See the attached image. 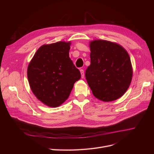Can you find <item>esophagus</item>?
Here are the masks:
<instances>
[{
	"label": "esophagus",
	"mask_w": 154,
	"mask_h": 154,
	"mask_svg": "<svg viewBox=\"0 0 154 154\" xmlns=\"http://www.w3.org/2000/svg\"><path fill=\"white\" fill-rule=\"evenodd\" d=\"M80 73H81L82 78H84V71H83V69H80Z\"/></svg>",
	"instance_id": "34e87169"
}]
</instances>
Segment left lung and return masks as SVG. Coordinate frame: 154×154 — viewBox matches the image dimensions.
<instances>
[{"instance_id": "1", "label": "left lung", "mask_w": 154, "mask_h": 154, "mask_svg": "<svg viewBox=\"0 0 154 154\" xmlns=\"http://www.w3.org/2000/svg\"><path fill=\"white\" fill-rule=\"evenodd\" d=\"M91 65L85 77L92 94L103 101L122 97L132 82L133 70L127 51L119 44L103 40L90 42Z\"/></svg>"}]
</instances>
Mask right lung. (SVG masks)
<instances>
[{
	"mask_svg": "<svg viewBox=\"0 0 154 154\" xmlns=\"http://www.w3.org/2000/svg\"><path fill=\"white\" fill-rule=\"evenodd\" d=\"M71 42L44 44L36 51L27 67L32 93L50 107L61 105L69 97L74 83L81 78L69 58Z\"/></svg>",
	"mask_w": 154,
	"mask_h": 154,
	"instance_id": "obj_1",
	"label": "right lung"
}]
</instances>
